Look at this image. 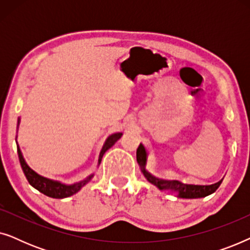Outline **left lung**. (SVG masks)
<instances>
[{
    "label": "left lung",
    "instance_id": "1",
    "mask_svg": "<svg viewBox=\"0 0 250 250\" xmlns=\"http://www.w3.org/2000/svg\"><path fill=\"white\" fill-rule=\"evenodd\" d=\"M136 160L141 168V172L150 183L158 188L159 190H167L170 192H175L179 198L184 199H196V198H204L214 193L221 186L220 182L211 184V186H193V184H186L176 180H163L153 176L146 169V151L143 145H140L136 150Z\"/></svg>",
    "mask_w": 250,
    "mask_h": 250
}]
</instances>
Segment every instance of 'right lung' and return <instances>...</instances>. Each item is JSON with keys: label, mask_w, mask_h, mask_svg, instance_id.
I'll return each instance as SVG.
<instances>
[{"label": "right lung", "mask_w": 250, "mask_h": 250, "mask_svg": "<svg viewBox=\"0 0 250 250\" xmlns=\"http://www.w3.org/2000/svg\"><path fill=\"white\" fill-rule=\"evenodd\" d=\"M122 133H115V134H111L105 141L104 148H102L100 156H99V162L98 165H100L102 157H104V152L107 151L109 148H111L112 146L115 145L116 142L118 141L119 139L122 138ZM17 151H18V156H19V162L20 165H21V168L23 170V174H25L26 179L28 180L29 184L32 187L35 188L42 192L43 194H45L47 197L51 198H56V199H62V198H67L73 196V194L77 193L82 188H83L85 184H87L90 181L92 180V177L94 176V174H92L86 179L81 181V182L74 183V184H63L59 182V181H54V180H50L47 177H44L40 174H37L35 170H33L30 167L27 165L25 158H23L21 150H20L19 146H17Z\"/></svg>", "instance_id": "1"}]
</instances>
